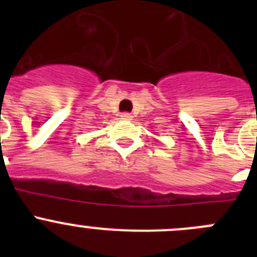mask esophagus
Here are the masks:
<instances>
[{
    "instance_id": "1",
    "label": "esophagus",
    "mask_w": 257,
    "mask_h": 257,
    "mask_svg": "<svg viewBox=\"0 0 257 257\" xmlns=\"http://www.w3.org/2000/svg\"><path fill=\"white\" fill-rule=\"evenodd\" d=\"M121 117H122V119H131V118H133V115H131V113L124 112V113H122Z\"/></svg>"
}]
</instances>
